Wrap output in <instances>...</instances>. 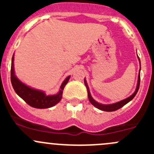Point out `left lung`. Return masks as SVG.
I'll use <instances>...</instances> for the list:
<instances>
[{
  "mask_svg": "<svg viewBox=\"0 0 154 154\" xmlns=\"http://www.w3.org/2000/svg\"><path fill=\"white\" fill-rule=\"evenodd\" d=\"M138 59H139V64H140V68H139V76H138V81H137V86H136V90H135L134 93L133 94L130 96V97H127V98L124 99V100H120L119 102H116V103H111V104H103V103H100L96 101L94 99H93V97H91V94H90V91H89V88H88V84H87V82L86 79H84V83L85 86H86L87 88V91H88V100H89L90 103L93 105L94 106H95L96 108L99 109L100 110H103V111H106V112H113L116 111V110L122 108V106H124L125 105L127 104V103L130 101V100H133L134 98V97L136 96V94H137L138 91H139V85H140V71H141V63H140V60H139V57H138Z\"/></svg>",
  "mask_w": 154,
  "mask_h": 154,
  "instance_id": "obj_1",
  "label": "left lung"
}]
</instances>
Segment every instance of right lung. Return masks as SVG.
<instances>
[{
    "instance_id": "add662e5",
    "label": "right lung",
    "mask_w": 154,
    "mask_h": 154,
    "mask_svg": "<svg viewBox=\"0 0 154 154\" xmlns=\"http://www.w3.org/2000/svg\"><path fill=\"white\" fill-rule=\"evenodd\" d=\"M70 77L68 76L60 86V91L56 94L47 95L45 92L42 90L29 87L24 84L15 76L14 69V54L12 58L11 64V83L12 87L20 97L23 99L30 106L37 109H47L55 106L61 100L63 97V91L67 84Z\"/></svg>"
}]
</instances>
